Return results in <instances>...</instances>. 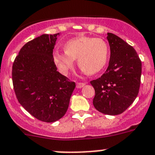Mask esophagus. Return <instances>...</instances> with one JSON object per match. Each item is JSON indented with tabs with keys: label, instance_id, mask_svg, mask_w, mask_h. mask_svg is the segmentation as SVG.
<instances>
[{
	"label": "esophagus",
	"instance_id": "1",
	"mask_svg": "<svg viewBox=\"0 0 155 155\" xmlns=\"http://www.w3.org/2000/svg\"><path fill=\"white\" fill-rule=\"evenodd\" d=\"M85 86L84 83H76V87L77 88H82Z\"/></svg>",
	"mask_w": 155,
	"mask_h": 155
}]
</instances>
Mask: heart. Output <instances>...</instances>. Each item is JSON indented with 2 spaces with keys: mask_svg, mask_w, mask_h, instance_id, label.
<instances>
[{
  "mask_svg": "<svg viewBox=\"0 0 155 155\" xmlns=\"http://www.w3.org/2000/svg\"><path fill=\"white\" fill-rule=\"evenodd\" d=\"M109 56V45L102 38L82 36L69 40L65 51H54L52 58L59 72L67 75L73 68L75 59L88 74H96L105 66Z\"/></svg>",
  "mask_w": 155,
  "mask_h": 155,
  "instance_id": "b5f03b06",
  "label": "heart"
}]
</instances>
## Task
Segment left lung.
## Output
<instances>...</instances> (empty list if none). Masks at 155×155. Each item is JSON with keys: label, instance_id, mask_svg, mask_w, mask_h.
<instances>
[{"label": "left lung", "instance_id": "1", "mask_svg": "<svg viewBox=\"0 0 155 155\" xmlns=\"http://www.w3.org/2000/svg\"><path fill=\"white\" fill-rule=\"evenodd\" d=\"M110 58L105 73L90 81L95 90L93 106L100 113L118 115L137 97L141 76V61L134 48L122 38L108 33Z\"/></svg>", "mask_w": 155, "mask_h": 155}]
</instances>
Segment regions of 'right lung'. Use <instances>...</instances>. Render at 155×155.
<instances>
[{"instance_id":"obj_1","label":"right lung","mask_w":155,"mask_h":155,"mask_svg":"<svg viewBox=\"0 0 155 155\" xmlns=\"http://www.w3.org/2000/svg\"><path fill=\"white\" fill-rule=\"evenodd\" d=\"M45 34L26 43L12 66V82L21 105L36 119L52 123L65 114L75 82L57 71L52 58L57 35Z\"/></svg>"}]
</instances>
